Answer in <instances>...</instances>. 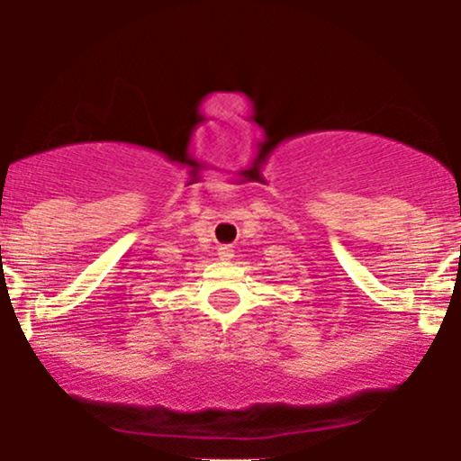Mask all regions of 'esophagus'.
Returning <instances> with one entry per match:
<instances>
[{
	"instance_id": "1",
	"label": "esophagus",
	"mask_w": 461,
	"mask_h": 461,
	"mask_svg": "<svg viewBox=\"0 0 461 461\" xmlns=\"http://www.w3.org/2000/svg\"><path fill=\"white\" fill-rule=\"evenodd\" d=\"M219 258H221V260H223V262H230L231 258H234V249H231L230 245L221 247V249H219Z\"/></svg>"
}]
</instances>
